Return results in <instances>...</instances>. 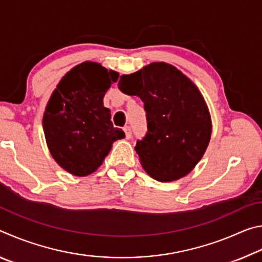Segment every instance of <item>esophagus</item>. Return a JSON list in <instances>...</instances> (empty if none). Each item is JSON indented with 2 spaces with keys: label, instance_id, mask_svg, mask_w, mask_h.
<instances>
[{
  "label": "esophagus",
  "instance_id": "esophagus-1",
  "mask_svg": "<svg viewBox=\"0 0 262 262\" xmlns=\"http://www.w3.org/2000/svg\"><path fill=\"white\" fill-rule=\"evenodd\" d=\"M123 132H125L126 139H127V140H129L130 137H132V129H130V127H129V126L123 127Z\"/></svg>",
  "mask_w": 262,
  "mask_h": 262
}]
</instances>
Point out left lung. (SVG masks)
Returning <instances> with one entry per match:
<instances>
[{"instance_id": "1", "label": "left lung", "mask_w": 262, "mask_h": 262, "mask_svg": "<svg viewBox=\"0 0 262 262\" xmlns=\"http://www.w3.org/2000/svg\"><path fill=\"white\" fill-rule=\"evenodd\" d=\"M118 86L144 103L148 132L135 150L145 172L158 181L183 178L200 162L209 144L211 120L195 84L173 66L152 62Z\"/></svg>"}]
</instances>
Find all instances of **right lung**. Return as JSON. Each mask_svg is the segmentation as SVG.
Instances as JSON below:
<instances>
[{
  "mask_svg": "<svg viewBox=\"0 0 262 262\" xmlns=\"http://www.w3.org/2000/svg\"><path fill=\"white\" fill-rule=\"evenodd\" d=\"M119 74L85 61L64 75L51 96L42 126L53 158L69 173L91 174L107 156L114 141L125 137L114 128L103 98Z\"/></svg>",
  "mask_w": 262,
  "mask_h": 262,
  "instance_id": "obj_1",
  "label": "right lung"
}]
</instances>
